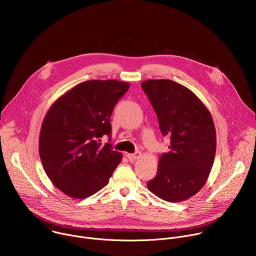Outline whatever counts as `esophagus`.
Here are the masks:
<instances>
[{
  "label": "esophagus",
  "instance_id": "esophagus-1",
  "mask_svg": "<svg viewBox=\"0 0 256 256\" xmlns=\"http://www.w3.org/2000/svg\"><path fill=\"white\" fill-rule=\"evenodd\" d=\"M140 156H142V153H140V151H136V152H134V154H128V155H126V157L128 158L130 161L136 160V159H138Z\"/></svg>",
  "mask_w": 256,
  "mask_h": 256
}]
</instances>
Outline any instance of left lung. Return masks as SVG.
Returning a JSON list of instances; mask_svg holds the SVG:
<instances>
[{"instance_id": "left-lung-1", "label": "left lung", "mask_w": 256, "mask_h": 256, "mask_svg": "<svg viewBox=\"0 0 256 256\" xmlns=\"http://www.w3.org/2000/svg\"><path fill=\"white\" fill-rule=\"evenodd\" d=\"M142 88L157 114L169 151L159 158L147 186L163 200L179 202L206 184L216 155V128L208 109L190 89L171 80H147Z\"/></svg>"}]
</instances>
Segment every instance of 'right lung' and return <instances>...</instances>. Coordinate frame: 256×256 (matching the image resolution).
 Returning <instances> with one entry per match:
<instances>
[{"mask_svg":"<svg viewBox=\"0 0 256 256\" xmlns=\"http://www.w3.org/2000/svg\"><path fill=\"white\" fill-rule=\"evenodd\" d=\"M130 84L116 80L83 82L50 107L40 136V156L52 184L72 198H88L107 184L122 161L110 142V118Z\"/></svg>","mask_w":256,"mask_h":256,"instance_id":"obj_1","label":"right lung"}]
</instances>
